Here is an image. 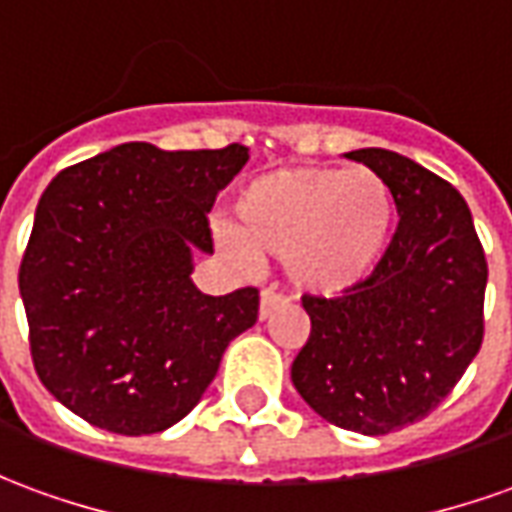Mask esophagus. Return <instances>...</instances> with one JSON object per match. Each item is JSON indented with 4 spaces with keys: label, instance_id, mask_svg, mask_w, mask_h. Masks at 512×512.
I'll return each instance as SVG.
<instances>
[{
    "label": "esophagus",
    "instance_id": "esophagus-1",
    "mask_svg": "<svg viewBox=\"0 0 512 512\" xmlns=\"http://www.w3.org/2000/svg\"><path fill=\"white\" fill-rule=\"evenodd\" d=\"M282 305H285V299H282L280 293L263 291L260 293V318L266 321V318L274 316V310H280Z\"/></svg>",
    "mask_w": 512,
    "mask_h": 512
}]
</instances>
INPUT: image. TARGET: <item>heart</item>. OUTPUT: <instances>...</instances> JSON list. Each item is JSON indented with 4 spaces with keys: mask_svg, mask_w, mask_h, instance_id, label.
Wrapping results in <instances>:
<instances>
[{
    "mask_svg": "<svg viewBox=\"0 0 512 512\" xmlns=\"http://www.w3.org/2000/svg\"><path fill=\"white\" fill-rule=\"evenodd\" d=\"M393 216L391 188L368 166H288L246 182L235 230L219 227L216 238L238 260H282L299 293L335 299L371 277Z\"/></svg>",
    "mask_w": 512,
    "mask_h": 512,
    "instance_id": "b5f03b06",
    "label": "heart"
}]
</instances>
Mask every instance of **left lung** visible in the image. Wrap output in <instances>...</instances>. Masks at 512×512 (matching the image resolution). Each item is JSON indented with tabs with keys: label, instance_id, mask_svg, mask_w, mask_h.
<instances>
[{
	"label": "left lung",
	"instance_id": "1",
	"mask_svg": "<svg viewBox=\"0 0 512 512\" xmlns=\"http://www.w3.org/2000/svg\"><path fill=\"white\" fill-rule=\"evenodd\" d=\"M349 157L388 182L399 227L355 291L302 299L310 338L291 380L324 421L388 435L441 405L480 352L488 263L449 182L388 149Z\"/></svg>",
	"mask_w": 512,
	"mask_h": 512
}]
</instances>
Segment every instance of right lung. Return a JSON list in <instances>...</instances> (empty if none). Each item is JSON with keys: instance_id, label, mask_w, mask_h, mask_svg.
<instances>
[{"instance_id": "add662e5", "label": "right lung", "mask_w": 512, "mask_h": 512, "mask_svg": "<svg viewBox=\"0 0 512 512\" xmlns=\"http://www.w3.org/2000/svg\"><path fill=\"white\" fill-rule=\"evenodd\" d=\"M230 144L163 152L144 141L60 171L35 207L19 291L46 391L99 430H169L202 399L221 355L257 321V288L207 296V210L244 169Z\"/></svg>"}]
</instances>
